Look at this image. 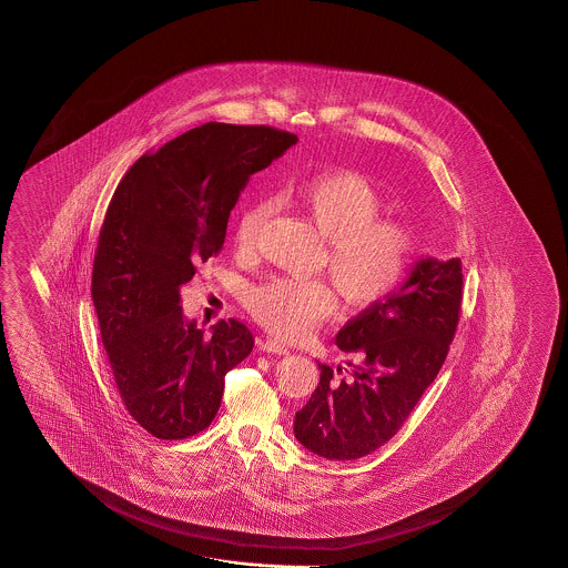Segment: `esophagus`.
I'll use <instances>...</instances> for the list:
<instances>
[{"label": "esophagus", "instance_id": "34e87169", "mask_svg": "<svg viewBox=\"0 0 568 568\" xmlns=\"http://www.w3.org/2000/svg\"><path fill=\"white\" fill-rule=\"evenodd\" d=\"M258 347L262 352H268V354H290V347L276 339H260Z\"/></svg>", "mask_w": 568, "mask_h": 568}]
</instances>
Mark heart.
Here are the masks:
<instances>
[{
  "label": "heart",
  "instance_id": "1",
  "mask_svg": "<svg viewBox=\"0 0 568 568\" xmlns=\"http://www.w3.org/2000/svg\"><path fill=\"white\" fill-rule=\"evenodd\" d=\"M293 195L323 240V266L349 308H366L404 281L413 262L414 237L406 224L381 219L383 200L358 172H325L304 179ZM271 204L256 202L241 214L237 241L252 247ZM247 310L260 325L283 339L306 335L335 310L323 281L275 276L247 292Z\"/></svg>",
  "mask_w": 568,
  "mask_h": 568
}]
</instances>
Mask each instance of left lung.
Wrapping results in <instances>:
<instances>
[{
  "label": "left lung",
  "instance_id": "left-lung-1",
  "mask_svg": "<svg viewBox=\"0 0 568 568\" xmlns=\"http://www.w3.org/2000/svg\"><path fill=\"white\" fill-rule=\"evenodd\" d=\"M460 304V258L418 260L397 292L337 333L354 371L339 377L342 366L318 362L321 383L295 413V439L327 460H356L387 444L446 362Z\"/></svg>",
  "mask_w": 568,
  "mask_h": 568
}]
</instances>
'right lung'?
I'll list each match as a JSON object with an SVG mask.
<instances>
[{
	"label": "right lung",
	"mask_w": 568,
	"mask_h": 568,
	"mask_svg": "<svg viewBox=\"0 0 568 568\" xmlns=\"http://www.w3.org/2000/svg\"><path fill=\"white\" fill-rule=\"evenodd\" d=\"M297 138L264 124L206 122L145 154L105 212L91 297L103 347L129 414L158 439L206 429L224 375L254 337L229 318L206 335L183 316L181 285L223 247L231 210L254 172Z\"/></svg>",
	"instance_id": "obj_1"
}]
</instances>
